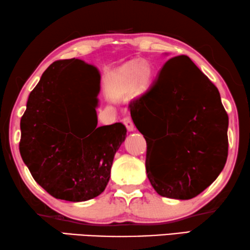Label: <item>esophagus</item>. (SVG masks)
<instances>
[{"label": "esophagus", "mask_w": 250, "mask_h": 250, "mask_svg": "<svg viewBox=\"0 0 250 250\" xmlns=\"http://www.w3.org/2000/svg\"><path fill=\"white\" fill-rule=\"evenodd\" d=\"M123 124L126 126V128H127L128 132H133V130H134V124H133V122L129 117L126 116V117L123 118Z\"/></svg>", "instance_id": "1"}]
</instances>
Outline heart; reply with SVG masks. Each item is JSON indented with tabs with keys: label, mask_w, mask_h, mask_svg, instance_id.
I'll use <instances>...</instances> for the list:
<instances>
[{
	"label": "heart",
	"mask_w": 250,
	"mask_h": 250,
	"mask_svg": "<svg viewBox=\"0 0 250 250\" xmlns=\"http://www.w3.org/2000/svg\"><path fill=\"white\" fill-rule=\"evenodd\" d=\"M150 77V67L148 64L141 63L136 66L135 62H129L120 68L115 76L113 83L114 86L123 92L130 91L132 86L140 91L147 84Z\"/></svg>",
	"instance_id": "obj_1"
}]
</instances>
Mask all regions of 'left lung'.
Here are the masks:
<instances>
[{"label": "left lung", "instance_id": "obj_1", "mask_svg": "<svg viewBox=\"0 0 250 250\" xmlns=\"http://www.w3.org/2000/svg\"><path fill=\"white\" fill-rule=\"evenodd\" d=\"M132 114L144 137L148 125L159 136L154 145L146 140L145 162L158 195L194 198L218 177L228 156V115L217 87L189 57L167 61L150 87L130 103Z\"/></svg>", "mask_w": 250, "mask_h": 250}]
</instances>
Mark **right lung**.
<instances>
[{"label": "right lung", "mask_w": 250, "mask_h": 250, "mask_svg": "<svg viewBox=\"0 0 250 250\" xmlns=\"http://www.w3.org/2000/svg\"><path fill=\"white\" fill-rule=\"evenodd\" d=\"M82 61L60 60L43 73L30 93L21 118L20 153L33 178L53 197L84 202L102 194L110 177L114 155L126 127L115 123L97 127L95 104L87 121L73 118L71 76Z\"/></svg>", "instance_id": "1"}]
</instances>
